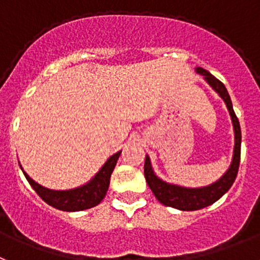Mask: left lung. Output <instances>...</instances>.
I'll list each match as a JSON object with an SVG mask.
<instances>
[{
    "mask_svg": "<svg viewBox=\"0 0 260 260\" xmlns=\"http://www.w3.org/2000/svg\"><path fill=\"white\" fill-rule=\"evenodd\" d=\"M196 73L204 78V80L208 83L211 88L218 93V96L224 102L228 111L230 113L231 123H233V129H234V150H233V158H231L230 167L223 173L221 178H218L215 182L206 186L201 187H186L181 186L177 184H172L168 181L158 177L153 169L150 157L145 156V165H144V174L145 180L148 182V186L153 191L154 197L160 201L162 205L171 206V208L178 209L184 211H193L204 209L209 205L214 204L215 201L226 194L233 184H234L235 177L238 174V168H239V161H241V125L238 121V117L233 108L230 95L228 89L222 82L211 75L209 71L204 70L202 67H196Z\"/></svg>",
    "mask_w": 260,
    "mask_h": 260,
    "instance_id": "8db88e82",
    "label": "left lung"
}]
</instances>
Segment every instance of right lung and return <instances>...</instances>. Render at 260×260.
Segmentation results:
<instances>
[{
	"mask_svg": "<svg viewBox=\"0 0 260 260\" xmlns=\"http://www.w3.org/2000/svg\"><path fill=\"white\" fill-rule=\"evenodd\" d=\"M120 154H121V150L112 154L88 182L78 187H73V189H66V190H55V189L42 186L23 171L19 161L18 164L21 171L25 174L26 180L29 181L32 189L46 204H49L50 206L58 209V210L80 211L96 206L106 197L108 186H110L111 174L116 167Z\"/></svg>",
	"mask_w": 260,
	"mask_h": 260,
	"instance_id": "1",
	"label": "right lung"
}]
</instances>
